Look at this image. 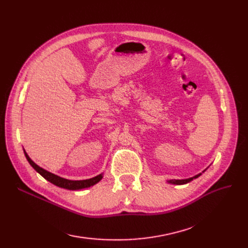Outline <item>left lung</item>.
<instances>
[{"mask_svg": "<svg viewBox=\"0 0 248 248\" xmlns=\"http://www.w3.org/2000/svg\"><path fill=\"white\" fill-rule=\"evenodd\" d=\"M205 171H206V169H205V170H204L202 173H204ZM202 173H200V174H198V175H196V176H194V177L188 178V179H184V180H169V181H167V182H168V183H170V184H173V185H184V184L189 183V182H191L192 180L196 179V178H198L199 176H201Z\"/></svg>", "mask_w": 248, "mask_h": 248, "instance_id": "left-lung-1", "label": "left lung"}]
</instances>
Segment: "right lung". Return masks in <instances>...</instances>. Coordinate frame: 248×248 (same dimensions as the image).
Masks as SVG:
<instances>
[{"label": "right lung", "mask_w": 248, "mask_h": 248, "mask_svg": "<svg viewBox=\"0 0 248 248\" xmlns=\"http://www.w3.org/2000/svg\"><path fill=\"white\" fill-rule=\"evenodd\" d=\"M24 154H25V157L27 159V161L29 162V164L34 168V170L36 172H38L40 174L43 178H45L47 181H49L50 183L54 184L55 186H58L60 188H64V189H68V190H80V189H84V188H88L95 185L96 183L103 178V174H99L96 177L93 178H90L87 180H79V181H72V180H67V179H64L61 178L55 174H52L48 171H46L45 169L39 167L37 164H35L28 155V154L26 153V151L24 150Z\"/></svg>", "instance_id": "obj_1"}]
</instances>
